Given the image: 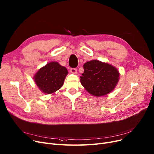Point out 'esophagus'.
Listing matches in <instances>:
<instances>
[{
    "instance_id": "obj_1",
    "label": "esophagus",
    "mask_w": 154,
    "mask_h": 154,
    "mask_svg": "<svg viewBox=\"0 0 154 154\" xmlns=\"http://www.w3.org/2000/svg\"><path fill=\"white\" fill-rule=\"evenodd\" d=\"M77 70L76 69H73V68H71V69H70V72H71V73H74V74H76L77 72Z\"/></svg>"
}]
</instances>
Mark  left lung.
I'll return each instance as SVG.
<instances>
[{"label": "left lung", "mask_w": 154, "mask_h": 154, "mask_svg": "<svg viewBox=\"0 0 154 154\" xmlns=\"http://www.w3.org/2000/svg\"><path fill=\"white\" fill-rule=\"evenodd\" d=\"M83 67L81 83L91 94L103 96L114 90L119 77V71L114 66L93 60L85 63Z\"/></svg>", "instance_id": "8db88e82"}]
</instances>
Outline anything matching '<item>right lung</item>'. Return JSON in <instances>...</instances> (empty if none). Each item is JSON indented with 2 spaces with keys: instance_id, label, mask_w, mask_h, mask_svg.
<instances>
[{
  "instance_id": "obj_1",
  "label": "right lung",
  "mask_w": 154,
  "mask_h": 154,
  "mask_svg": "<svg viewBox=\"0 0 154 154\" xmlns=\"http://www.w3.org/2000/svg\"><path fill=\"white\" fill-rule=\"evenodd\" d=\"M67 74L65 66L51 62L39 69L34 76V81L40 91L50 94L62 88Z\"/></svg>"
}]
</instances>
